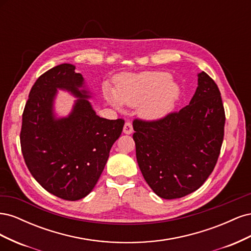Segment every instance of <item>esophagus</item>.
I'll return each mask as SVG.
<instances>
[{
    "label": "esophagus",
    "instance_id": "esophagus-1",
    "mask_svg": "<svg viewBox=\"0 0 251 251\" xmlns=\"http://www.w3.org/2000/svg\"><path fill=\"white\" fill-rule=\"evenodd\" d=\"M124 133L125 134H132L133 133V126L130 121H126L124 126Z\"/></svg>",
    "mask_w": 251,
    "mask_h": 251
}]
</instances>
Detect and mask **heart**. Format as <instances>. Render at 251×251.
I'll use <instances>...</instances> for the list:
<instances>
[{
  "label": "heart",
  "mask_w": 251,
  "mask_h": 251,
  "mask_svg": "<svg viewBox=\"0 0 251 251\" xmlns=\"http://www.w3.org/2000/svg\"><path fill=\"white\" fill-rule=\"evenodd\" d=\"M171 79V75L162 71L126 74L118 78L115 94L109 93L107 97L116 108L121 103L131 107L141 104L142 116L157 119L169 113L178 100L179 89Z\"/></svg>",
  "instance_id": "1"
}]
</instances>
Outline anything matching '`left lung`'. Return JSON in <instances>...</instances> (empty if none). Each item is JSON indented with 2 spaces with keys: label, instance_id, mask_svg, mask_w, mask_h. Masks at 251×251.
Returning <instances> with one entry per match:
<instances>
[{
  "label": "left lung",
  "instance_id": "obj_1",
  "mask_svg": "<svg viewBox=\"0 0 251 251\" xmlns=\"http://www.w3.org/2000/svg\"><path fill=\"white\" fill-rule=\"evenodd\" d=\"M221 93L208 74H198L189 104L165 116L135 118L133 139L144 180L163 199L197 191L214 171L224 138Z\"/></svg>",
  "mask_w": 251,
  "mask_h": 251
}]
</instances>
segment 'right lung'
<instances>
[{
  "label": "right lung",
  "instance_id": "right-lung-1",
  "mask_svg": "<svg viewBox=\"0 0 251 251\" xmlns=\"http://www.w3.org/2000/svg\"><path fill=\"white\" fill-rule=\"evenodd\" d=\"M82 83L73 65L53 67L34 82L22 117L21 149L29 172L47 192L68 201L92 192L125 125L121 118L97 116L86 100H78L67 118L53 117L56 89L88 98Z\"/></svg>",
  "mask_w": 251,
  "mask_h": 251
}]
</instances>
